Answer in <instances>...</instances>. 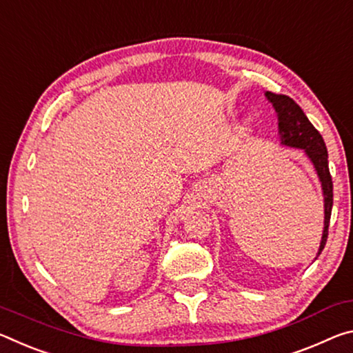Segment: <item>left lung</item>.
I'll return each mask as SVG.
<instances>
[{"instance_id":"1","label":"left lung","mask_w":353,"mask_h":353,"mask_svg":"<svg viewBox=\"0 0 353 353\" xmlns=\"http://www.w3.org/2000/svg\"><path fill=\"white\" fill-rule=\"evenodd\" d=\"M265 97L272 103L275 112L279 115V134L281 143L292 148H302L311 163H313L317 176L321 180L323 194V216L325 217H323L321 245L319 250H317V256H319L328 238V223H330L333 206V181L330 170H328V153L325 142H323L321 132L314 128L313 123L310 122L302 111V108L292 98L272 94V92H265Z\"/></svg>"}]
</instances>
